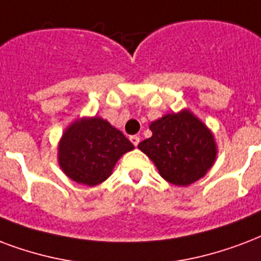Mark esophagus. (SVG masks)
Returning a JSON list of instances; mask_svg holds the SVG:
<instances>
[{
    "label": "esophagus",
    "mask_w": 261,
    "mask_h": 261,
    "mask_svg": "<svg viewBox=\"0 0 261 261\" xmlns=\"http://www.w3.org/2000/svg\"><path fill=\"white\" fill-rule=\"evenodd\" d=\"M130 141L133 142V145H134V146H137V145L139 144V137L138 135H131Z\"/></svg>",
    "instance_id": "1"
}]
</instances>
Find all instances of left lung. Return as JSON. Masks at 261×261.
<instances>
[{"label":"left lung","instance_id":"1","mask_svg":"<svg viewBox=\"0 0 261 261\" xmlns=\"http://www.w3.org/2000/svg\"><path fill=\"white\" fill-rule=\"evenodd\" d=\"M152 137L138 148L159 174L176 186H188L208 172L216 159L214 134L189 109L168 113L150 123Z\"/></svg>","mask_w":261,"mask_h":261}]
</instances>
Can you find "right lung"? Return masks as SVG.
<instances>
[{"instance_id":"obj_1","label":"right lung","mask_w":261,"mask_h":261,"mask_svg":"<svg viewBox=\"0 0 261 261\" xmlns=\"http://www.w3.org/2000/svg\"><path fill=\"white\" fill-rule=\"evenodd\" d=\"M134 145L101 117L77 119L59 142V164L77 184L95 186L112 174L117 160Z\"/></svg>"}]
</instances>
